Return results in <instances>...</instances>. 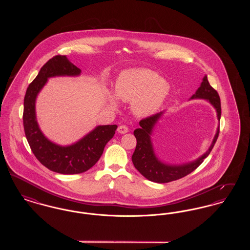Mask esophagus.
Segmentation results:
<instances>
[{
    "label": "esophagus",
    "mask_w": 250,
    "mask_h": 250,
    "mask_svg": "<svg viewBox=\"0 0 250 250\" xmlns=\"http://www.w3.org/2000/svg\"><path fill=\"white\" fill-rule=\"evenodd\" d=\"M118 132H119L120 134H125V133L128 132V127L126 125H120L119 127H118Z\"/></svg>",
    "instance_id": "34e87169"
}]
</instances>
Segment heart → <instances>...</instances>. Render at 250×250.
<instances>
[{
	"label": "heart",
	"mask_w": 250,
	"mask_h": 250,
	"mask_svg": "<svg viewBox=\"0 0 250 250\" xmlns=\"http://www.w3.org/2000/svg\"><path fill=\"white\" fill-rule=\"evenodd\" d=\"M169 87L163 78L148 68H134L122 72L114 85L115 95L124 101H133V107L139 115H151L166 99ZM112 107H117L113 95H107Z\"/></svg>",
	"instance_id": "1"
}]
</instances>
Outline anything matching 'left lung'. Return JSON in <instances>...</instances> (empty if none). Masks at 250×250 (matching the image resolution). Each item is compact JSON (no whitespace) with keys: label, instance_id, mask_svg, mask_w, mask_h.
<instances>
[{"label":"left lung","instance_id":"8db88e82","mask_svg":"<svg viewBox=\"0 0 250 250\" xmlns=\"http://www.w3.org/2000/svg\"><path fill=\"white\" fill-rule=\"evenodd\" d=\"M201 98L209 101L216 110L218 121L221 117V104L220 98L217 92L210 85L207 76L202 79L201 86L198 88L196 93L191 96V99ZM163 111L156 113L155 115L149 116L140 122V128L134 131V136L137 140V145L135 152L132 155V162L135 167L143 174V176L152 182L163 184L171 181L183 178L195 170L203 162L211 153L214 143L217 140L219 134V125L215 133L213 143L209 149L202 156L189 163L182 165H169L160 161L155 154L151 135L157 121L162 116Z\"/></svg>","mask_w":250,"mask_h":250}]
</instances>
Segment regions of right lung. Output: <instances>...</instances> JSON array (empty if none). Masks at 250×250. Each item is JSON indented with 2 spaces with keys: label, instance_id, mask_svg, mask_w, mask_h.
I'll use <instances>...</instances> for the list:
<instances>
[{
  "label": "right lung",
  "instance_id": "obj_1",
  "mask_svg": "<svg viewBox=\"0 0 250 250\" xmlns=\"http://www.w3.org/2000/svg\"><path fill=\"white\" fill-rule=\"evenodd\" d=\"M81 72L66 56L56 55L41 67L24 97L23 126L28 143L42 165L61 174H78L91 168L99 160L117 128L116 125H98L79 142L67 146L50 142L40 130L36 115V100L39 92L49 78L77 77Z\"/></svg>",
  "mask_w": 250,
  "mask_h": 250
}]
</instances>
